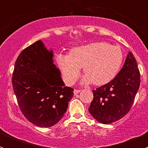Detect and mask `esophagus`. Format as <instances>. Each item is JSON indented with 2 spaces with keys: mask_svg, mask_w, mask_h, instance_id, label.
<instances>
[{
  "mask_svg": "<svg viewBox=\"0 0 148 148\" xmlns=\"http://www.w3.org/2000/svg\"><path fill=\"white\" fill-rule=\"evenodd\" d=\"M80 92H81L80 90H76V89H75L74 91H73V93H74V95H77V94L79 93Z\"/></svg>",
  "mask_w": 148,
  "mask_h": 148,
  "instance_id": "1",
  "label": "esophagus"
}]
</instances>
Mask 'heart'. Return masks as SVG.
I'll return each instance as SVG.
<instances>
[{
  "label": "heart",
  "instance_id": "obj_1",
  "mask_svg": "<svg viewBox=\"0 0 148 148\" xmlns=\"http://www.w3.org/2000/svg\"><path fill=\"white\" fill-rule=\"evenodd\" d=\"M123 58L119 47L99 41L73 48L70 54L60 53L56 61L66 83H74L84 66L86 74L82 79V84L93 82L95 85H103L118 74Z\"/></svg>",
  "mask_w": 148,
  "mask_h": 148
}]
</instances>
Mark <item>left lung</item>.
I'll use <instances>...</instances> for the list:
<instances>
[{
	"label": "left lung",
	"instance_id": "1",
	"mask_svg": "<svg viewBox=\"0 0 148 148\" xmlns=\"http://www.w3.org/2000/svg\"><path fill=\"white\" fill-rule=\"evenodd\" d=\"M140 85V73L131 52L118 75L109 83L92 90L89 112L94 119L104 125L123 118L130 111Z\"/></svg>",
	"mask_w": 148,
	"mask_h": 148
}]
</instances>
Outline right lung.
<instances>
[{
	"label": "right lung",
	"mask_w": 148,
	"mask_h": 148,
	"mask_svg": "<svg viewBox=\"0 0 148 148\" xmlns=\"http://www.w3.org/2000/svg\"><path fill=\"white\" fill-rule=\"evenodd\" d=\"M53 58V50L38 40L18 56L12 78L22 113L41 127L57 124L73 96V89L65 86Z\"/></svg>",
	"instance_id": "right-lung-1"
}]
</instances>
